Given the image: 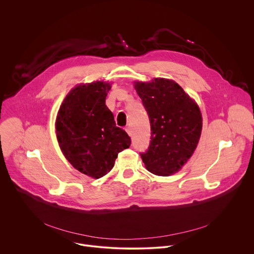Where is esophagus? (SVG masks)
I'll return each instance as SVG.
<instances>
[{
    "label": "esophagus",
    "instance_id": "obj_1",
    "mask_svg": "<svg viewBox=\"0 0 254 254\" xmlns=\"http://www.w3.org/2000/svg\"><path fill=\"white\" fill-rule=\"evenodd\" d=\"M126 130H127V132L131 136V134H132V131H131V128H130V127H126Z\"/></svg>",
    "mask_w": 254,
    "mask_h": 254
}]
</instances>
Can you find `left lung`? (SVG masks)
Listing matches in <instances>:
<instances>
[{"label": "left lung", "mask_w": 254, "mask_h": 254, "mask_svg": "<svg viewBox=\"0 0 254 254\" xmlns=\"http://www.w3.org/2000/svg\"><path fill=\"white\" fill-rule=\"evenodd\" d=\"M150 119L151 140L140 153L146 168L158 176L178 172L194 153L202 129V116L196 102L178 83L164 78L135 82Z\"/></svg>", "instance_id": "1"}]
</instances>
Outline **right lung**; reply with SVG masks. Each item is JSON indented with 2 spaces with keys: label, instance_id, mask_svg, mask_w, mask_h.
Instances as JSON below:
<instances>
[{
  "label": "right lung",
  "instance_id": "add662e5",
  "mask_svg": "<svg viewBox=\"0 0 254 254\" xmlns=\"http://www.w3.org/2000/svg\"><path fill=\"white\" fill-rule=\"evenodd\" d=\"M110 89L111 84L102 81L74 87L64 98L56 120V135L65 158L95 179L110 172L119 153L131 142L105 105Z\"/></svg>",
  "mask_w": 254,
  "mask_h": 254
}]
</instances>
